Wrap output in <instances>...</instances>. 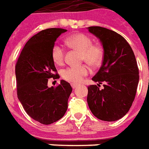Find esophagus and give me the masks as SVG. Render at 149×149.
I'll list each match as a JSON object with an SVG mask.
<instances>
[{
	"label": "esophagus",
	"mask_w": 149,
	"mask_h": 149,
	"mask_svg": "<svg viewBox=\"0 0 149 149\" xmlns=\"http://www.w3.org/2000/svg\"><path fill=\"white\" fill-rule=\"evenodd\" d=\"M71 86H72L73 89H75L77 86H78V84H75V83H72V84H71Z\"/></svg>",
	"instance_id": "esophagus-1"
}]
</instances>
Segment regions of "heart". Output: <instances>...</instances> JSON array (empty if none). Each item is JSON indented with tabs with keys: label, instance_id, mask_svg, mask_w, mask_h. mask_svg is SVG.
<instances>
[{
	"label": "heart",
	"instance_id": "b5f03b06",
	"mask_svg": "<svg viewBox=\"0 0 149 149\" xmlns=\"http://www.w3.org/2000/svg\"><path fill=\"white\" fill-rule=\"evenodd\" d=\"M66 44L73 49L81 52V60L85 61L91 66H100L103 58V49L99 45L93 44L91 37L85 33H75L66 39ZM51 56L57 65H63L65 61V49L60 44H55L52 47ZM90 68L87 65L70 66L61 71L63 79L73 83L82 82L84 77L88 75Z\"/></svg>",
	"mask_w": 149,
	"mask_h": 149
}]
</instances>
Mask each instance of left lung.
Returning <instances> with one entry per match:
<instances>
[{"instance_id": "1", "label": "left lung", "mask_w": 149, "mask_h": 149, "mask_svg": "<svg viewBox=\"0 0 149 149\" xmlns=\"http://www.w3.org/2000/svg\"><path fill=\"white\" fill-rule=\"evenodd\" d=\"M88 30L99 38L104 55L102 66L92 78L104 83V88L87 86V103L95 116L103 121H116L124 116L133 103L139 83V68L133 50L126 39L113 30L91 26Z\"/></svg>"}]
</instances>
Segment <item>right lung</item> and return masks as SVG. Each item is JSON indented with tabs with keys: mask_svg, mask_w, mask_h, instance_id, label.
<instances>
[{
	"mask_svg": "<svg viewBox=\"0 0 149 149\" xmlns=\"http://www.w3.org/2000/svg\"><path fill=\"white\" fill-rule=\"evenodd\" d=\"M66 29L42 30L26 42L15 66L17 98L26 113L42 124L60 120L67 110L72 87L64 80L48 87L49 79L59 77L52 59L51 50L56 39Z\"/></svg>",
	"mask_w": 149,
	"mask_h": 149,
	"instance_id": "add662e5",
	"label": "right lung"
}]
</instances>
